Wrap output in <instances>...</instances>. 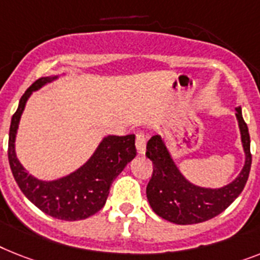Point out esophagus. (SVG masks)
<instances>
[{
	"label": "esophagus",
	"mask_w": 260,
	"mask_h": 260,
	"mask_svg": "<svg viewBox=\"0 0 260 260\" xmlns=\"http://www.w3.org/2000/svg\"><path fill=\"white\" fill-rule=\"evenodd\" d=\"M146 142H147V137L143 132H138L135 135V145H137V151L139 155H143L146 153Z\"/></svg>",
	"instance_id": "obj_1"
}]
</instances>
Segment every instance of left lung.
<instances>
[{
    "label": "left lung",
    "instance_id": "obj_1",
    "mask_svg": "<svg viewBox=\"0 0 260 260\" xmlns=\"http://www.w3.org/2000/svg\"><path fill=\"white\" fill-rule=\"evenodd\" d=\"M237 119L246 162L235 181L220 188H205L190 183L174 164L164 139L159 135L149 139L146 156L153 162L154 170L146 195L156 215L177 224H195L219 215L239 197L250 174L251 151L250 134L241 107H237Z\"/></svg>",
    "mask_w": 260,
    "mask_h": 260
}]
</instances>
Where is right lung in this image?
Here are the masks:
<instances>
[{
  "label": "right lung",
  "instance_id": "right-lung-1",
  "mask_svg": "<svg viewBox=\"0 0 260 260\" xmlns=\"http://www.w3.org/2000/svg\"><path fill=\"white\" fill-rule=\"evenodd\" d=\"M55 78L57 76L37 79L21 96L10 123L9 165L21 191L41 211L62 220L86 219L104 207L113 181L137 155L135 135H109L104 138L86 164L68 177L51 182L31 177L18 162L14 150L19 118L30 94Z\"/></svg>",
  "mask_w": 260,
  "mask_h": 260
}]
</instances>
